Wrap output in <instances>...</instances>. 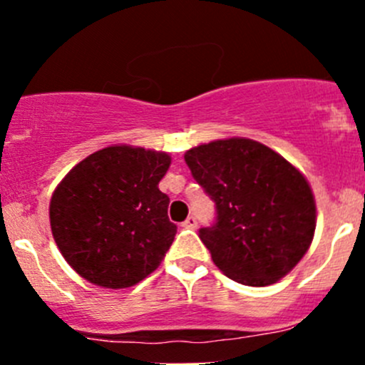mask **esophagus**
Returning <instances> with one entry per match:
<instances>
[{"label": "esophagus", "instance_id": "obj_1", "mask_svg": "<svg viewBox=\"0 0 365 365\" xmlns=\"http://www.w3.org/2000/svg\"><path fill=\"white\" fill-rule=\"evenodd\" d=\"M183 227H189V230H196L197 227V220H196V217H187V220L185 222H183Z\"/></svg>", "mask_w": 365, "mask_h": 365}]
</instances>
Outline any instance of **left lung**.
I'll use <instances>...</instances> for the list:
<instances>
[{"label": "left lung", "instance_id": "left-lung-1", "mask_svg": "<svg viewBox=\"0 0 365 365\" xmlns=\"http://www.w3.org/2000/svg\"><path fill=\"white\" fill-rule=\"evenodd\" d=\"M183 157L219 213L215 226L200 230L215 267L245 286L288 275L316 230V200L304 173L249 138L215 139Z\"/></svg>", "mask_w": 365, "mask_h": 365}]
</instances>
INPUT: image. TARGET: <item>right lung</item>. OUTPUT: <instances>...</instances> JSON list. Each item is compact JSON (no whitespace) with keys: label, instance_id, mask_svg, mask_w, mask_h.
<instances>
[{"label":"right lung","instance_id":"add662e5","mask_svg":"<svg viewBox=\"0 0 365 365\" xmlns=\"http://www.w3.org/2000/svg\"><path fill=\"white\" fill-rule=\"evenodd\" d=\"M168 152L111 145L73 165L49 203L53 238L65 261L101 288L138 284L159 268L176 226L159 182Z\"/></svg>","mask_w":365,"mask_h":365}]
</instances>
